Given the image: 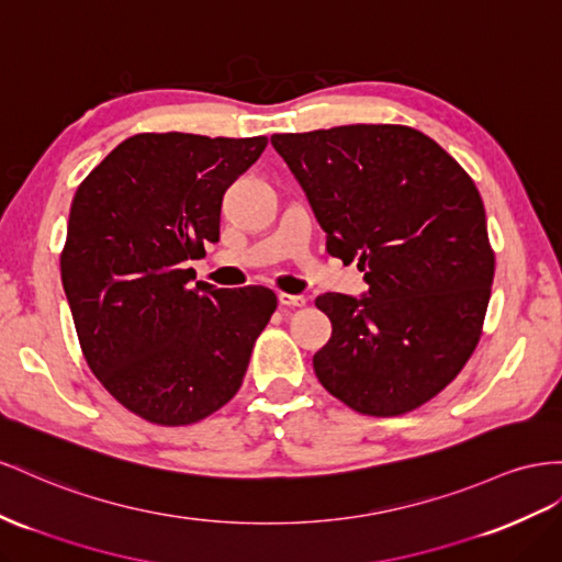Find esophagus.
Instances as JSON below:
<instances>
[{
  "label": "esophagus",
  "instance_id": "1",
  "mask_svg": "<svg viewBox=\"0 0 562 562\" xmlns=\"http://www.w3.org/2000/svg\"><path fill=\"white\" fill-rule=\"evenodd\" d=\"M279 302L283 307H305L307 297L302 295H291V293H279Z\"/></svg>",
  "mask_w": 562,
  "mask_h": 562
}]
</instances>
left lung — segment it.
Returning <instances> with one entry per match:
<instances>
[{
  "instance_id": "left-lung-1",
  "label": "left lung",
  "mask_w": 562,
  "mask_h": 562,
  "mask_svg": "<svg viewBox=\"0 0 562 562\" xmlns=\"http://www.w3.org/2000/svg\"><path fill=\"white\" fill-rule=\"evenodd\" d=\"M328 252L359 260L369 295L316 297L333 336L314 373L367 416H402L461 373L482 336L494 250L475 181L406 125L274 134Z\"/></svg>"
}]
</instances>
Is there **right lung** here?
I'll list each match as a JSON object with an SVG mask.
<instances>
[{"label":"right lung","instance_id":"obj_1","mask_svg":"<svg viewBox=\"0 0 562 562\" xmlns=\"http://www.w3.org/2000/svg\"><path fill=\"white\" fill-rule=\"evenodd\" d=\"M267 136L142 132L85 177L60 279L89 369L156 426H191L238 392L277 310L265 285L195 281L189 260L220 238L222 195Z\"/></svg>","mask_w":562,"mask_h":562}]
</instances>
